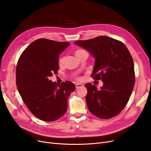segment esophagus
<instances>
[{
	"label": "esophagus",
	"mask_w": 151,
	"mask_h": 151,
	"mask_svg": "<svg viewBox=\"0 0 151 151\" xmlns=\"http://www.w3.org/2000/svg\"><path fill=\"white\" fill-rule=\"evenodd\" d=\"M83 87H84V85L81 84V83H76V89H78V88H83Z\"/></svg>",
	"instance_id": "1"
}]
</instances>
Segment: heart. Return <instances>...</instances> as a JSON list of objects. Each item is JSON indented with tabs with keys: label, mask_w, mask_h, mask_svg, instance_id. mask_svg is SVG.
Masks as SVG:
<instances>
[{
	"label": "heart",
	"mask_w": 151,
	"mask_h": 151,
	"mask_svg": "<svg viewBox=\"0 0 151 151\" xmlns=\"http://www.w3.org/2000/svg\"><path fill=\"white\" fill-rule=\"evenodd\" d=\"M83 52H86L85 50H83V49L77 50L75 52V55H76V57H78V56L79 55H80L81 53H83ZM65 60V57L61 58L60 59V60H59V64H60V65H62V64L64 63Z\"/></svg>",
	"instance_id": "heart-1"
}]
</instances>
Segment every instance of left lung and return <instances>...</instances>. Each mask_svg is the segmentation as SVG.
Returning <instances> with one entry per match:
<instances>
[{
	"instance_id": "8db88e82",
	"label": "left lung",
	"mask_w": 151,
	"mask_h": 151,
	"mask_svg": "<svg viewBox=\"0 0 151 151\" xmlns=\"http://www.w3.org/2000/svg\"><path fill=\"white\" fill-rule=\"evenodd\" d=\"M95 59L91 76L103 85L87 83L86 102L90 112L101 119L118 115L129 101L135 83L134 65L125 45L115 39L99 36L75 42Z\"/></svg>"
}]
</instances>
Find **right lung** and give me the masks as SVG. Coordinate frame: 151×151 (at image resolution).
Here are the masks:
<instances>
[{
	"mask_svg": "<svg viewBox=\"0 0 151 151\" xmlns=\"http://www.w3.org/2000/svg\"><path fill=\"white\" fill-rule=\"evenodd\" d=\"M70 45L46 38L30 43L22 53L16 69V84L25 104L37 118L54 121L67 110V101L75 85L49 80L58 68L60 54Z\"/></svg>",
	"mask_w": 151,
	"mask_h": 151,
	"instance_id": "1",
	"label": "right lung"
}]
</instances>
